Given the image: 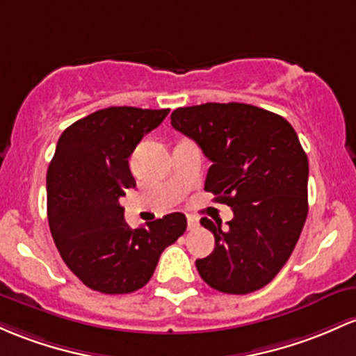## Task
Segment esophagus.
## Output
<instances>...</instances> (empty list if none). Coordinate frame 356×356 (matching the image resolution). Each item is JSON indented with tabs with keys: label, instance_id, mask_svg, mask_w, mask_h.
<instances>
[{
	"label": "esophagus",
	"instance_id": "esophagus-1",
	"mask_svg": "<svg viewBox=\"0 0 356 356\" xmlns=\"http://www.w3.org/2000/svg\"><path fill=\"white\" fill-rule=\"evenodd\" d=\"M197 225H199L197 218H194V216H187V228H189V229H194V228H196Z\"/></svg>",
	"mask_w": 356,
	"mask_h": 356
}]
</instances>
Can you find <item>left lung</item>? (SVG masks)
<instances>
[{"mask_svg": "<svg viewBox=\"0 0 356 356\" xmlns=\"http://www.w3.org/2000/svg\"><path fill=\"white\" fill-rule=\"evenodd\" d=\"M172 127L201 147L213 165L204 189L233 209L228 228L202 218L214 250L199 275L225 294H250L280 272L307 216V163L298 134L275 113L245 103L177 108Z\"/></svg>", "mask_w": 356, "mask_h": 356, "instance_id": "1", "label": "left lung"}]
</instances>
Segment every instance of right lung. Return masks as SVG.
Listing matches in <instances>:
<instances>
[{"label": "right lung", "mask_w": 356, "mask_h": 356, "mask_svg": "<svg viewBox=\"0 0 356 356\" xmlns=\"http://www.w3.org/2000/svg\"><path fill=\"white\" fill-rule=\"evenodd\" d=\"M169 109L111 106L65 128L47 170V218L62 260L89 289L130 294L150 280L160 255L184 235L170 213L131 229L120 197L135 187L128 159Z\"/></svg>", "instance_id": "1"}]
</instances>
